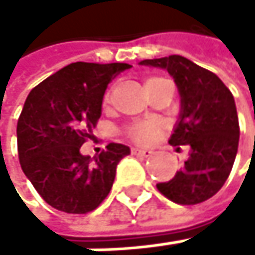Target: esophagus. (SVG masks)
<instances>
[{"mask_svg": "<svg viewBox=\"0 0 255 255\" xmlns=\"http://www.w3.org/2000/svg\"><path fill=\"white\" fill-rule=\"evenodd\" d=\"M131 153L133 154H137V156H142V157H150L153 154L151 150H142V148H133Z\"/></svg>", "mask_w": 255, "mask_h": 255, "instance_id": "34e87169", "label": "esophagus"}]
</instances>
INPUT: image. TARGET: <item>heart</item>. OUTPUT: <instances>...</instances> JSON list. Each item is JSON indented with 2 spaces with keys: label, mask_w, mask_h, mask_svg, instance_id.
<instances>
[{
  "label": "heart",
  "mask_w": 255,
  "mask_h": 255,
  "mask_svg": "<svg viewBox=\"0 0 255 255\" xmlns=\"http://www.w3.org/2000/svg\"><path fill=\"white\" fill-rule=\"evenodd\" d=\"M148 81H151V79H148ZM148 81H146V82H148ZM156 133H157L156 127L148 125V124H139V125H134L133 128L130 130L131 137H133L136 142H142V143H146V142L153 140V137L156 136Z\"/></svg>",
  "instance_id": "1"
}]
</instances>
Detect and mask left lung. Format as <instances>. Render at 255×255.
Masks as SVG:
<instances>
[{
    "label": "left lung",
    "instance_id": "1",
    "mask_svg": "<svg viewBox=\"0 0 255 255\" xmlns=\"http://www.w3.org/2000/svg\"><path fill=\"white\" fill-rule=\"evenodd\" d=\"M139 64L163 68L174 79L180 113L168 142L190 145L183 168L168 182L157 183V190L180 205L208 200L227 182L239 148V118L231 92L217 75L179 55Z\"/></svg>",
    "mask_w": 255,
    "mask_h": 255
}]
</instances>
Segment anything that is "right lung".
<instances>
[{"instance_id": "add662e5", "label": "right lung", "mask_w": 255, "mask_h": 255, "mask_svg": "<svg viewBox=\"0 0 255 255\" xmlns=\"http://www.w3.org/2000/svg\"><path fill=\"white\" fill-rule=\"evenodd\" d=\"M131 65L73 62L28 93L16 125L19 163L50 207L85 214L109 196L119 160L130 154L109 143L101 154L85 156L81 145L92 136L112 79Z\"/></svg>"}]
</instances>
